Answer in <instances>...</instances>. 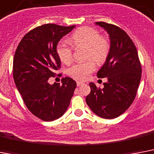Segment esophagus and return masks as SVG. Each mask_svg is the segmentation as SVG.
<instances>
[{
    "label": "esophagus",
    "mask_w": 154,
    "mask_h": 154,
    "mask_svg": "<svg viewBox=\"0 0 154 154\" xmlns=\"http://www.w3.org/2000/svg\"><path fill=\"white\" fill-rule=\"evenodd\" d=\"M84 82H82V81H77V85L78 86V87H80L81 85H84Z\"/></svg>",
    "instance_id": "1"
}]
</instances>
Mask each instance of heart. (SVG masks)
Wrapping results in <instances>:
<instances>
[{
  "instance_id": "b5f03b06",
  "label": "heart",
  "mask_w": 154,
  "mask_h": 154,
  "mask_svg": "<svg viewBox=\"0 0 154 154\" xmlns=\"http://www.w3.org/2000/svg\"><path fill=\"white\" fill-rule=\"evenodd\" d=\"M70 42L74 47H87L86 57H92L97 63L106 60L110 50L109 42L101 37L99 32L89 27H81L72 35ZM57 54L59 59L65 64H69L73 59V48L66 41L60 42L57 46ZM95 69V64L92 59L77 62L69 69L71 77L77 80H85Z\"/></svg>"
}]
</instances>
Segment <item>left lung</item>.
<instances>
[{"label": "left lung", "instance_id": "1", "mask_svg": "<svg viewBox=\"0 0 154 154\" xmlns=\"http://www.w3.org/2000/svg\"><path fill=\"white\" fill-rule=\"evenodd\" d=\"M96 24L109 35V53L97 74L99 78L107 77V81L103 83V88L89 83L91 92L85 100L96 115L112 119L121 116L133 103L141 81L142 67L137 49L123 30L104 22Z\"/></svg>", "mask_w": 154, "mask_h": 154}]
</instances>
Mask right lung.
Masks as SVG:
<instances>
[{"label":"right lung","instance_id":"obj_1","mask_svg":"<svg viewBox=\"0 0 154 154\" xmlns=\"http://www.w3.org/2000/svg\"><path fill=\"white\" fill-rule=\"evenodd\" d=\"M74 27L43 24L26 34L16 48L13 59L16 88L28 110L43 121L64 115L77 87L76 81L68 77L62 78V85L48 82L61 66L57 43Z\"/></svg>","mask_w":154,"mask_h":154}]
</instances>
